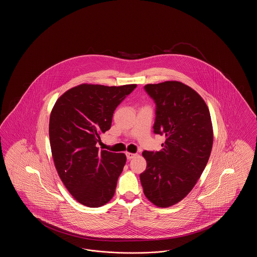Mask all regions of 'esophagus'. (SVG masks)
Returning <instances> with one entry per match:
<instances>
[{"instance_id":"obj_1","label":"esophagus","mask_w":257,"mask_h":257,"mask_svg":"<svg viewBox=\"0 0 257 257\" xmlns=\"http://www.w3.org/2000/svg\"><path fill=\"white\" fill-rule=\"evenodd\" d=\"M137 156V154H134V153H130V152H126V157H127V160H131L133 159Z\"/></svg>"}]
</instances>
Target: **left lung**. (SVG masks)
Listing matches in <instances>:
<instances>
[{
  "mask_svg": "<svg viewBox=\"0 0 257 257\" xmlns=\"http://www.w3.org/2000/svg\"><path fill=\"white\" fill-rule=\"evenodd\" d=\"M155 105L154 134L166 137L161 151L143 152L147 170L140 174L144 193L158 207L187 196L204 171L213 146L207 105L190 86L168 81L147 85Z\"/></svg>",
  "mask_w": 257,
  "mask_h": 257,
  "instance_id": "1",
  "label": "left lung"
}]
</instances>
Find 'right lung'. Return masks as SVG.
Segmentation results:
<instances>
[{"label":"right lung","mask_w":257,"mask_h":257,"mask_svg":"<svg viewBox=\"0 0 257 257\" xmlns=\"http://www.w3.org/2000/svg\"><path fill=\"white\" fill-rule=\"evenodd\" d=\"M137 85H80L59 98L50 115V145L62 183L80 203L100 207L114 195L126 163L123 153L99 150L100 134Z\"/></svg>","instance_id":"obj_1"}]
</instances>
